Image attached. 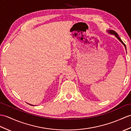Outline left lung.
Segmentation results:
<instances>
[{"instance_id": "1", "label": "left lung", "mask_w": 131, "mask_h": 131, "mask_svg": "<svg viewBox=\"0 0 131 131\" xmlns=\"http://www.w3.org/2000/svg\"><path fill=\"white\" fill-rule=\"evenodd\" d=\"M107 32L109 33V34L114 35L115 36V37H116L118 39H119V41L121 42V43H122V44L124 46V47H125L126 49V45L123 43V42L122 41V39H121V38L119 37V36H118V33H117L116 32H115L114 31H113V30H108V31H107Z\"/></svg>"}]
</instances>
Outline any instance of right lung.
Segmentation results:
<instances>
[{
  "label": "right lung",
  "instance_id": "add662e5",
  "mask_svg": "<svg viewBox=\"0 0 131 131\" xmlns=\"http://www.w3.org/2000/svg\"><path fill=\"white\" fill-rule=\"evenodd\" d=\"M30 105H31V104H30Z\"/></svg>",
  "mask_w": 131,
  "mask_h": 131
}]
</instances>
